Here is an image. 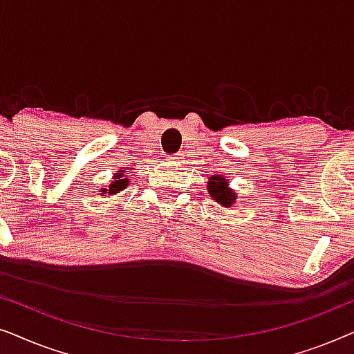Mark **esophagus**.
<instances>
[{"label": "esophagus", "instance_id": "esophagus-1", "mask_svg": "<svg viewBox=\"0 0 354 354\" xmlns=\"http://www.w3.org/2000/svg\"><path fill=\"white\" fill-rule=\"evenodd\" d=\"M169 159H171L172 162H178V161H180V158H178V156H169Z\"/></svg>", "mask_w": 354, "mask_h": 354}]
</instances>
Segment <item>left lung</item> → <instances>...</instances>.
Masks as SVG:
<instances>
[{"instance_id":"8db88e82","label":"left lung","mask_w":354,"mask_h":354,"mask_svg":"<svg viewBox=\"0 0 354 354\" xmlns=\"http://www.w3.org/2000/svg\"><path fill=\"white\" fill-rule=\"evenodd\" d=\"M207 192H209V195L217 203H221L225 207L232 206L236 201V193L232 188H229L227 178L222 176H214L209 178V182H207Z\"/></svg>"}]
</instances>
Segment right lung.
<instances>
[{"mask_svg": "<svg viewBox=\"0 0 354 354\" xmlns=\"http://www.w3.org/2000/svg\"><path fill=\"white\" fill-rule=\"evenodd\" d=\"M129 185V178H125V176L122 174V171H119L118 176L114 177V180L109 183V188H101V196L106 195H115L120 190H124L125 187Z\"/></svg>", "mask_w": 354, "mask_h": 354, "instance_id": "obj_1", "label": "right lung"}]
</instances>
